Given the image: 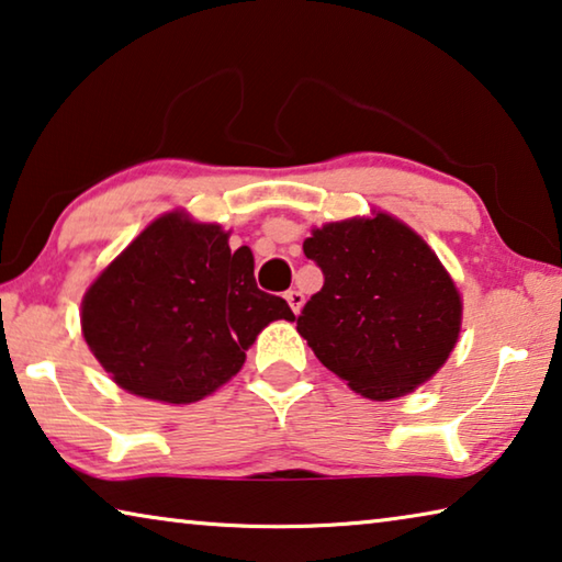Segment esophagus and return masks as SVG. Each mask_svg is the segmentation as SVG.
Listing matches in <instances>:
<instances>
[{"label": "esophagus", "instance_id": "obj_1", "mask_svg": "<svg viewBox=\"0 0 562 562\" xmlns=\"http://www.w3.org/2000/svg\"><path fill=\"white\" fill-rule=\"evenodd\" d=\"M284 300H288V305L292 307V313L300 315L302 302H305V297H302V292L300 290H288V292H284Z\"/></svg>", "mask_w": 562, "mask_h": 562}]
</instances>
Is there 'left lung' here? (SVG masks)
Returning <instances> with one entry per match:
<instances>
[{
    "instance_id": "8db88e82",
    "label": "left lung",
    "mask_w": 562,
    "mask_h": 562,
    "mask_svg": "<svg viewBox=\"0 0 562 562\" xmlns=\"http://www.w3.org/2000/svg\"><path fill=\"white\" fill-rule=\"evenodd\" d=\"M302 249L325 282L297 315V333L327 370L355 393L393 400L442 368L462 302L420 235L378 212L313 229Z\"/></svg>"
}]
</instances>
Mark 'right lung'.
Returning a JSON list of instances; mask_svg holds the SVG:
<instances>
[{
    "label": "right lung",
    "mask_w": 562,
    "mask_h": 562,
    "mask_svg": "<svg viewBox=\"0 0 562 562\" xmlns=\"http://www.w3.org/2000/svg\"><path fill=\"white\" fill-rule=\"evenodd\" d=\"M220 225L167 212L89 284L82 335L132 395L187 405L237 375L247 347L288 302L255 282L249 247Z\"/></svg>",
    "instance_id": "1"
}]
</instances>
